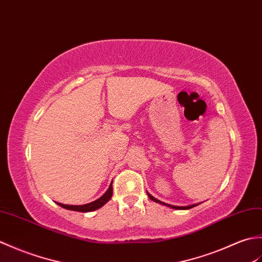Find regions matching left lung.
<instances>
[{
    "mask_svg": "<svg viewBox=\"0 0 262 262\" xmlns=\"http://www.w3.org/2000/svg\"><path fill=\"white\" fill-rule=\"evenodd\" d=\"M147 195L149 196V199H150L151 201H154V202H156V203H159V204H161V205H165V206H168V207H170V208H173V210H189V208H191V207H194V206H196V205H199V204H200V203H197V204L188 205V206H175V205L167 204V203H164V202H161V201H159V200H157L156 197H154L152 195L149 194L148 191H147Z\"/></svg>",
    "mask_w": 262,
    "mask_h": 262,
    "instance_id": "obj_1",
    "label": "left lung"
}]
</instances>
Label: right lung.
Here are the masks:
<instances>
[{"label": "right lung", "mask_w": 262, "mask_h": 262, "mask_svg": "<svg viewBox=\"0 0 262 262\" xmlns=\"http://www.w3.org/2000/svg\"><path fill=\"white\" fill-rule=\"evenodd\" d=\"M112 194H113V188H112V184H111V185H110L108 189L100 197V199H97L94 202H91V203H89V204H84V205H66V204H61V203H58V202H56V203L59 206L66 208V210L86 213V212L95 211V210H97V208L102 207L104 204H106V203L110 200H111Z\"/></svg>", "instance_id": "obj_1"}]
</instances>
